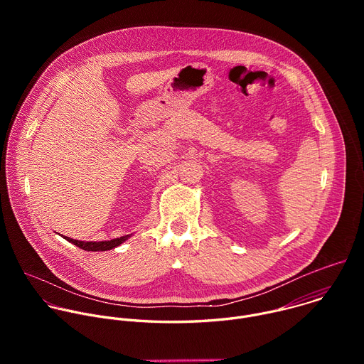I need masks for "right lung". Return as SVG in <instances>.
Returning a JSON list of instances; mask_svg holds the SVG:
<instances>
[{
    "instance_id": "1",
    "label": "right lung",
    "mask_w": 364,
    "mask_h": 364,
    "mask_svg": "<svg viewBox=\"0 0 364 364\" xmlns=\"http://www.w3.org/2000/svg\"><path fill=\"white\" fill-rule=\"evenodd\" d=\"M132 236L131 235H125V236H121V237H117V239H112V240H100V242H85V240H76V239H72V237H68V236H63L68 242L76 245L77 247L83 249V250H87V252H103V250H111L119 245H122L125 240H128L129 237Z\"/></svg>"
}]
</instances>
